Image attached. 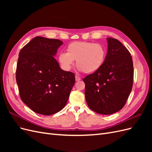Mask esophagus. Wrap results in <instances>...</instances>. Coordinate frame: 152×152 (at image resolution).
I'll use <instances>...</instances> for the list:
<instances>
[{
    "mask_svg": "<svg viewBox=\"0 0 152 152\" xmlns=\"http://www.w3.org/2000/svg\"><path fill=\"white\" fill-rule=\"evenodd\" d=\"M80 80H81V78L80 77L78 76V75H75V80L76 81H79Z\"/></svg>",
    "mask_w": 152,
    "mask_h": 152,
    "instance_id": "1",
    "label": "esophagus"
}]
</instances>
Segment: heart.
Segmentation results:
<instances>
[{"instance_id":"b5f03b06","label":"heart","mask_w":152,"mask_h":152,"mask_svg":"<svg viewBox=\"0 0 152 152\" xmlns=\"http://www.w3.org/2000/svg\"><path fill=\"white\" fill-rule=\"evenodd\" d=\"M66 51L58 54V60L64 70L72 68L76 60L78 69L86 73L99 70L105 61L107 50L99 44L86 41H76L68 44Z\"/></svg>"}]
</instances>
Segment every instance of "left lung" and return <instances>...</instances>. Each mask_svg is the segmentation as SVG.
I'll list each match as a JSON object with an SVG mask.
<instances>
[{"label": "left lung", "mask_w": 152, "mask_h": 152, "mask_svg": "<svg viewBox=\"0 0 152 152\" xmlns=\"http://www.w3.org/2000/svg\"><path fill=\"white\" fill-rule=\"evenodd\" d=\"M105 61L99 70L86 76L85 97L95 112L110 115L125 105L133 84V63L131 53L117 39L108 37Z\"/></svg>", "instance_id": "obj_1"}]
</instances>
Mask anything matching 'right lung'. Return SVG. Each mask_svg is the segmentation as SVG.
Segmentation results:
<instances>
[{"mask_svg": "<svg viewBox=\"0 0 152 152\" xmlns=\"http://www.w3.org/2000/svg\"><path fill=\"white\" fill-rule=\"evenodd\" d=\"M63 44L36 37L19 53L16 79L20 96L35 113L50 115L60 111L75 84L74 73L63 70L54 57Z\"/></svg>", "mask_w": 152, "mask_h": 152, "instance_id": "1", "label": "right lung"}]
</instances>
